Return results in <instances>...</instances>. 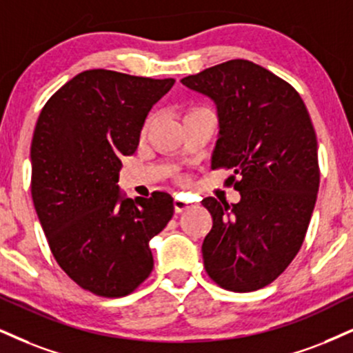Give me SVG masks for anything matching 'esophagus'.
Wrapping results in <instances>:
<instances>
[{
	"instance_id": "obj_1",
	"label": "esophagus",
	"mask_w": 353,
	"mask_h": 353,
	"mask_svg": "<svg viewBox=\"0 0 353 353\" xmlns=\"http://www.w3.org/2000/svg\"><path fill=\"white\" fill-rule=\"evenodd\" d=\"M173 206H175L176 212H185V211H188L190 208H193V204H191L190 201H186L185 198L176 196L175 201H173Z\"/></svg>"
}]
</instances>
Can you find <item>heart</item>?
<instances>
[{
    "mask_svg": "<svg viewBox=\"0 0 353 353\" xmlns=\"http://www.w3.org/2000/svg\"><path fill=\"white\" fill-rule=\"evenodd\" d=\"M150 119H152V117H149V119H147V123H145V128H147V125H149ZM181 180H186V176H181Z\"/></svg>",
    "mask_w": 353,
    "mask_h": 353,
    "instance_id": "obj_1",
    "label": "heart"
}]
</instances>
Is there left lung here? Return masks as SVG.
I'll return each mask as SVG.
<instances>
[{"label": "left lung", "mask_w": 353, "mask_h": 353, "mask_svg": "<svg viewBox=\"0 0 353 353\" xmlns=\"http://www.w3.org/2000/svg\"><path fill=\"white\" fill-rule=\"evenodd\" d=\"M181 83L217 106L212 170H230L241 193L228 204L204 198L212 229L203 242L206 273L247 293L275 281L301 249L319 190L317 141L306 104L288 81L249 60H229Z\"/></svg>", "instance_id": "8db88e82"}]
</instances>
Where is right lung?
<instances>
[{
	"mask_svg": "<svg viewBox=\"0 0 353 353\" xmlns=\"http://www.w3.org/2000/svg\"><path fill=\"white\" fill-rule=\"evenodd\" d=\"M175 80L112 70L78 73L42 108L30 145V193L52 255L80 288L121 298L149 278V241L172 219L173 198L130 199L117 186L152 106Z\"/></svg>",
	"mask_w": 353,
	"mask_h": 353,
	"instance_id": "right-lung-1",
	"label": "right lung"
}]
</instances>
